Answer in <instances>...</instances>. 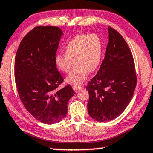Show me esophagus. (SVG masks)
<instances>
[{"label":"esophagus","mask_w":153,"mask_h":153,"mask_svg":"<svg viewBox=\"0 0 153 153\" xmlns=\"http://www.w3.org/2000/svg\"><path fill=\"white\" fill-rule=\"evenodd\" d=\"M73 90H74L75 92H78L80 90H82V86H80V85H74L73 86Z\"/></svg>","instance_id":"obj_1"}]
</instances>
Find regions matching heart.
<instances>
[{
	"label": "heart",
	"instance_id": "heart-1",
	"mask_svg": "<svg viewBox=\"0 0 153 153\" xmlns=\"http://www.w3.org/2000/svg\"><path fill=\"white\" fill-rule=\"evenodd\" d=\"M64 51L65 54H57L55 56L56 65L60 71L68 73L75 63L66 81L71 84H81L90 71H95L100 65L103 44L97 34H79L68 42Z\"/></svg>",
	"mask_w": 153,
	"mask_h": 153
}]
</instances>
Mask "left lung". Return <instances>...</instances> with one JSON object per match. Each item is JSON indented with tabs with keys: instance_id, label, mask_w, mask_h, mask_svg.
Returning <instances> with one entry per match:
<instances>
[{
	"instance_id": "1",
	"label": "left lung",
	"mask_w": 153,
	"mask_h": 153,
	"mask_svg": "<svg viewBox=\"0 0 153 153\" xmlns=\"http://www.w3.org/2000/svg\"><path fill=\"white\" fill-rule=\"evenodd\" d=\"M105 57L97 73L88 82V111L100 122L119 117L131 102L137 78L132 53L117 31L109 27Z\"/></svg>"
}]
</instances>
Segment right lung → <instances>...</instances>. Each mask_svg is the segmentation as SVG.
I'll use <instances>...</instances> for the list:
<instances>
[{"mask_svg":"<svg viewBox=\"0 0 153 153\" xmlns=\"http://www.w3.org/2000/svg\"><path fill=\"white\" fill-rule=\"evenodd\" d=\"M63 34L57 27H36L22 39L15 56V79L21 101L32 116L46 124L64 119L75 94L71 85L57 90L63 78L54 59Z\"/></svg>","mask_w":153,"mask_h":153,"instance_id":"right-lung-1","label":"right lung"}]
</instances>
